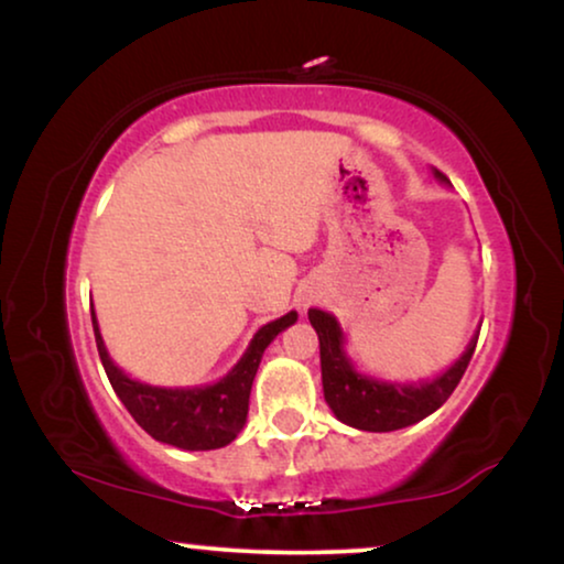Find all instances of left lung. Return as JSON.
<instances>
[{"label": "left lung", "mask_w": 564, "mask_h": 564, "mask_svg": "<svg viewBox=\"0 0 564 564\" xmlns=\"http://www.w3.org/2000/svg\"><path fill=\"white\" fill-rule=\"evenodd\" d=\"M431 172L442 184H449L442 172H436V169H431ZM307 318H311V326L321 341L323 398H326L328 408L346 426L372 431V434L413 426V423L438 411L465 375L469 359H473L477 334H480V328H477L459 359H454L436 377L419 382H398L359 372L354 367L351 357L346 354V334L334 313L311 307Z\"/></svg>", "instance_id": "left-lung-1"}]
</instances>
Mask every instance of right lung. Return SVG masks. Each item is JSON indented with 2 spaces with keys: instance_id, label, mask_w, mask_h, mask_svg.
I'll return each mask as SVG.
<instances>
[{
  "instance_id": "add662e5",
  "label": "right lung",
  "mask_w": 564,
  "mask_h": 564,
  "mask_svg": "<svg viewBox=\"0 0 564 564\" xmlns=\"http://www.w3.org/2000/svg\"><path fill=\"white\" fill-rule=\"evenodd\" d=\"M295 321L297 313L290 311L282 318L261 326L246 346L243 357L218 382L195 384V388H161V384L133 380L126 375V369L115 365L105 338L99 334L97 315L91 311L97 351L115 395L122 400V405L128 408V413L145 434L161 444L187 452L220 449L241 434L246 415H249L251 384L264 349Z\"/></svg>"
}]
</instances>
